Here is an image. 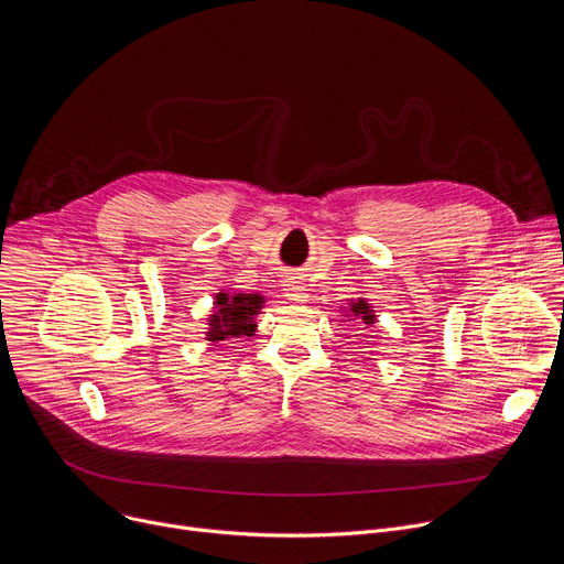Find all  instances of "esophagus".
I'll return each instance as SVG.
<instances>
[{
	"label": "esophagus",
	"instance_id": "esophagus-1",
	"mask_svg": "<svg viewBox=\"0 0 564 564\" xmlns=\"http://www.w3.org/2000/svg\"><path fill=\"white\" fill-rule=\"evenodd\" d=\"M285 296H288V301H292V303H303V301L307 299L305 285H303L301 281H294V279L285 281Z\"/></svg>",
	"mask_w": 564,
	"mask_h": 564
}]
</instances>
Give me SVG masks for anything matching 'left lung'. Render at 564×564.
<instances>
[{"label":"left lung","mask_w":564,"mask_h":564,"mask_svg":"<svg viewBox=\"0 0 564 564\" xmlns=\"http://www.w3.org/2000/svg\"><path fill=\"white\" fill-rule=\"evenodd\" d=\"M350 316H357V318H361V324H372L375 321V314H372V310H370V305L361 299V301H357V303H352L350 305ZM352 321V318H350Z\"/></svg>","instance_id":"1"}]
</instances>
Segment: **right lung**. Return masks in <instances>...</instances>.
I'll return each instance as SVG.
<instances>
[{
	"mask_svg": "<svg viewBox=\"0 0 564 564\" xmlns=\"http://www.w3.org/2000/svg\"><path fill=\"white\" fill-rule=\"evenodd\" d=\"M263 305V296L259 294H225L218 292L216 310L209 314V341H225L227 337H252L257 324L254 314H259Z\"/></svg>",
	"mask_w": 564,
	"mask_h": 564,
	"instance_id": "add662e5",
	"label": "right lung"
}]
</instances>
